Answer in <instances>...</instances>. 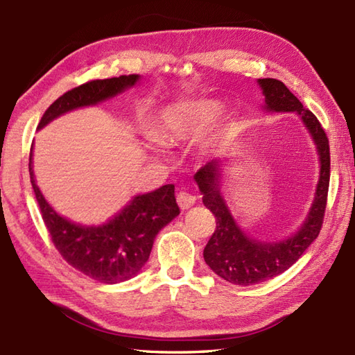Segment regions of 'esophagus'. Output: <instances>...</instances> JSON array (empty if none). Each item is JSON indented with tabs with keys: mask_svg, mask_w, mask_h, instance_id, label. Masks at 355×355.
Returning <instances> with one entry per match:
<instances>
[{
	"mask_svg": "<svg viewBox=\"0 0 355 355\" xmlns=\"http://www.w3.org/2000/svg\"><path fill=\"white\" fill-rule=\"evenodd\" d=\"M176 200H178V205H179L180 209H189V207H191L196 203L197 197L194 194H191V193L180 191L178 194V197H176Z\"/></svg>",
	"mask_w": 355,
	"mask_h": 355,
	"instance_id": "1",
	"label": "esophagus"
}]
</instances>
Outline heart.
I'll use <instances>...</instances> for the list:
<instances>
[{
    "label": "heart",
    "mask_w": 355,
    "mask_h": 355,
    "mask_svg": "<svg viewBox=\"0 0 355 355\" xmlns=\"http://www.w3.org/2000/svg\"><path fill=\"white\" fill-rule=\"evenodd\" d=\"M221 111V102L214 99L175 103L159 112L150 134L164 144H175L203 132L220 117Z\"/></svg>",
    "instance_id": "1"
}]
</instances>
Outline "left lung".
Here are the masks:
<instances>
[{
	"instance_id": "1",
	"label": "left lung",
	"mask_w": 355,
	"mask_h": 355,
	"mask_svg": "<svg viewBox=\"0 0 355 355\" xmlns=\"http://www.w3.org/2000/svg\"><path fill=\"white\" fill-rule=\"evenodd\" d=\"M257 84L265 96L266 112H295L302 120L316 146L319 180L312 206L300 229L280 241H261L250 236L233 218L221 193L223 159H212L196 173L194 180L203 196V205L217 220V229L203 250L205 262L221 279L239 286L272 279L298 261L321 230L330 184V146L313 112L302 107L282 81L263 78Z\"/></svg>"
}]
</instances>
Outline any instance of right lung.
Instances as JSON below:
<instances>
[{"mask_svg": "<svg viewBox=\"0 0 355 355\" xmlns=\"http://www.w3.org/2000/svg\"><path fill=\"white\" fill-rule=\"evenodd\" d=\"M140 75H122L94 80L66 92L42 116L37 131L57 117L83 107H92L134 87ZM30 178L43 223L55 248L64 261L101 283L114 284L135 277L148 262L155 236L179 215L175 185L134 196L122 209L99 226H87L60 215L43 197L33 170L30 152Z\"/></svg>", "mask_w": 355, "mask_h": 355, "instance_id": "add662e5", "label": "right lung"}]
</instances>
